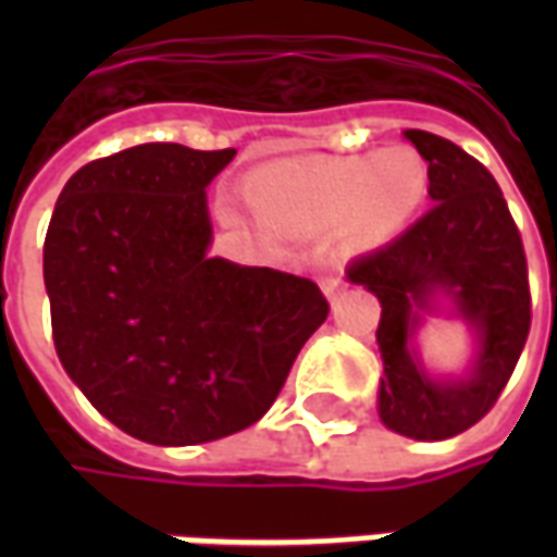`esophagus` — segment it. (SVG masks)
<instances>
[{"instance_id": "obj_1", "label": "esophagus", "mask_w": 557, "mask_h": 557, "mask_svg": "<svg viewBox=\"0 0 557 557\" xmlns=\"http://www.w3.org/2000/svg\"><path fill=\"white\" fill-rule=\"evenodd\" d=\"M322 289H325V295L331 301H337L339 295H343V289H346V283H343V277H337V274H331V277L322 280Z\"/></svg>"}]
</instances>
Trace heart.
<instances>
[{"instance_id":"1","label":"heart","mask_w":557,"mask_h":557,"mask_svg":"<svg viewBox=\"0 0 557 557\" xmlns=\"http://www.w3.org/2000/svg\"><path fill=\"white\" fill-rule=\"evenodd\" d=\"M426 194V166L409 148L355 154L319 166H268L247 199L271 230L322 235L343 226L361 247L387 242Z\"/></svg>"}]
</instances>
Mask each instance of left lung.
<instances>
[{"mask_svg":"<svg viewBox=\"0 0 557 557\" xmlns=\"http://www.w3.org/2000/svg\"><path fill=\"white\" fill-rule=\"evenodd\" d=\"M430 163L423 218L373 253L355 259L346 277L382 304L375 343L385 361L379 418L418 442L454 438L502 397L525 349L531 292L522 238L490 170L450 139L406 131ZM447 297L475 337L462 376H432L413 346L426 312Z\"/></svg>","mask_w":557,"mask_h":557,"instance_id":"obj_1","label":"left lung"}]
</instances>
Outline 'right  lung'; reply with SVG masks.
I'll use <instances>...</instances> for the list:
<instances>
[{
	"mask_svg": "<svg viewBox=\"0 0 557 557\" xmlns=\"http://www.w3.org/2000/svg\"><path fill=\"white\" fill-rule=\"evenodd\" d=\"M235 148L146 143L91 160L44 242L55 355L103 418L139 442L202 444L277 399L327 319L313 280L208 256L206 187Z\"/></svg>",
	"mask_w": 557,
	"mask_h": 557,
	"instance_id": "add662e5",
	"label": "right lung"
}]
</instances>
